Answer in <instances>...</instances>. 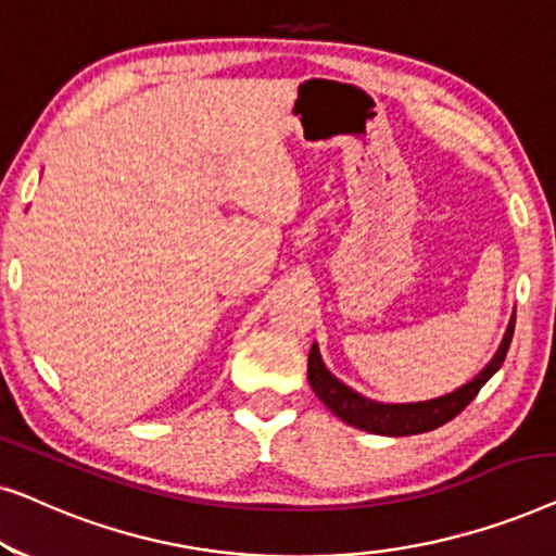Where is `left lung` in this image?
Returning a JSON list of instances; mask_svg holds the SVG:
<instances>
[{
	"instance_id": "1",
	"label": "left lung",
	"mask_w": 556,
	"mask_h": 556,
	"mask_svg": "<svg viewBox=\"0 0 556 556\" xmlns=\"http://www.w3.org/2000/svg\"><path fill=\"white\" fill-rule=\"evenodd\" d=\"M514 324H516V314L511 316V321H508L504 341H501L498 352L493 354V359L485 364V367L478 371L468 384L458 387L455 392L443 394V397L425 400V402H400V405L397 402H392L390 405V402H377V400L364 397V394L354 392L352 387H346L341 379H337L329 369H326L321 352H318V344L311 346V354H308V384L311 390L316 392V397L321 400L333 415L341 417L346 425H352V428L375 432V435H392V438L417 435V432L435 430L447 420H453L458 413H463V409L476 400V394L481 392V387L501 369V364L506 359L508 346H511Z\"/></svg>"
}]
</instances>
